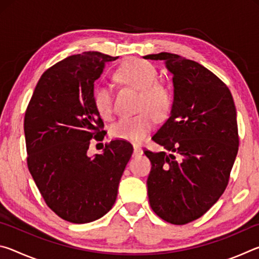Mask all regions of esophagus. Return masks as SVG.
<instances>
[{"mask_svg": "<svg viewBox=\"0 0 259 259\" xmlns=\"http://www.w3.org/2000/svg\"><path fill=\"white\" fill-rule=\"evenodd\" d=\"M143 154V150L137 145H134V155L137 156V155H142Z\"/></svg>", "mask_w": 259, "mask_h": 259, "instance_id": "obj_1", "label": "esophagus"}]
</instances>
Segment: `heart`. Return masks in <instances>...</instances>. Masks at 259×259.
I'll return each mask as SVG.
<instances>
[{"mask_svg": "<svg viewBox=\"0 0 259 259\" xmlns=\"http://www.w3.org/2000/svg\"><path fill=\"white\" fill-rule=\"evenodd\" d=\"M157 68L151 61L142 58L124 60L114 72V78L120 84L140 90L138 107L142 112L133 116H123L111 126V136L131 143L145 139L156 119L169 115L174 104L172 90L164 81L157 80ZM93 104L103 119H109L113 113V94L109 87L97 85L93 93Z\"/></svg>", "mask_w": 259, "mask_h": 259, "instance_id": "obj_1", "label": "heart"}]
</instances>
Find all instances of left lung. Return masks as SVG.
Segmentation results:
<instances>
[{"label": "left lung", "mask_w": 259, "mask_h": 259, "mask_svg": "<svg viewBox=\"0 0 259 259\" xmlns=\"http://www.w3.org/2000/svg\"><path fill=\"white\" fill-rule=\"evenodd\" d=\"M172 74L169 119L152 139L163 152L145 151L151 208L163 221L184 225L208 211L229 184L239 150L238 122L229 88L212 72L182 56L160 52Z\"/></svg>", "instance_id": "8db88e82"}]
</instances>
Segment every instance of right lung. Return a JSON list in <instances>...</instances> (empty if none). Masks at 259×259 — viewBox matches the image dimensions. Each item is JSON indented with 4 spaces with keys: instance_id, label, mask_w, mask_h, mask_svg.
<instances>
[{
    "instance_id": "1",
    "label": "right lung",
    "mask_w": 259,
    "mask_h": 259,
    "mask_svg": "<svg viewBox=\"0 0 259 259\" xmlns=\"http://www.w3.org/2000/svg\"><path fill=\"white\" fill-rule=\"evenodd\" d=\"M117 57L97 51L69 56L42 74L25 113L28 170L42 198L65 221L84 224L112 209L134 148L112 140L88 156L105 131L93 104L95 81Z\"/></svg>"
}]
</instances>
